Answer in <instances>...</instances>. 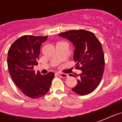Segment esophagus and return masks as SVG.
<instances>
[{"label":"esophagus","instance_id":"esophagus-1","mask_svg":"<svg viewBox=\"0 0 122 122\" xmlns=\"http://www.w3.org/2000/svg\"><path fill=\"white\" fill-rule=\"evenodd\" d=\"M59 76H60L61 78H65L66 77H68V74H65V73H62V72H59L58 74Z\"/></svg>","mask_w":122,"mask_h":122}]
</instances>
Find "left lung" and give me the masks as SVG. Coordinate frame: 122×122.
<instances>
[{
  "mask_svg": "<svg viewBox=\"0 0 122 122\" xmlns=\"http://www.w3.org/2000/svg\"><path fill=\"white\" fill-rule=\"evenodd\" d=\"M59 35L73 44L76 69L82 71L77 74L78 83L72 90L80 95L90 94L99 86L103 75L105 56L101 43L94 33L83 29L68 30Z\"/></svg>",
  "mask_w": 122,
  "mask_h": 122,
  "instance_id": "8db88e82",
  "label": "left lung"
}]
</instances>
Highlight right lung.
Wrapping results in <instances>:
<instances>
[{"instance_id": "1", "label": "right lung", "mask_w": 122, "mask_h": 122, "mask_svg": "<svg viewBox=\"0 0 122 122\" xmlns=\"http://www.w3.org/2000/svg\"><path fill=\"white\" fill-rule=\"evenodd\" d=\"M48 36L24 35L13 43L8 51V67L15 84L23 94L38 99L49 91L54 73L42 75L33 69L37 65L41 44Z\"/></svg>"}]
</instances>
